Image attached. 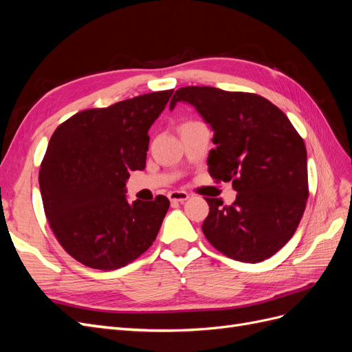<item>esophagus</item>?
<instances>
[{
  "mask_svg": "<svg viewBox=\"0 0 352 352\" xmlns=\"http://www.w3.org/2000/svg\"><path fill=\"white\" fill-rule=\"evenodd\" d=\"M189 198V194L185 190H172L168 192V199L172 202H185Z\"/></svg>",
  "mask_w": 352,
  "mask_h": 352,
  "instance_id": "esophagus-1",
  "label": "esophagus"
}]
</instances>
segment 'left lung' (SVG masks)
Masks as SVG:
<instances>
[{
  "label": "left lung",
  "instance_id": "left-lung-1",
  "mask_svg": "<svg viewBox=\"0 0 352 352\" xmlns=\"http://www.w3.org/2000/svg\"><path fill=\"white\" fill-rule=\"evenodd\" d=\"M179 101L194 105L214 131L208 173L229 182L236 199L225 206L206 198L210 212L202 223L208 242L226 257L260 263L292 238L308 198L307 150L286 114L269 100L250 92L185 87Z\"/></svg>",
  "mask_w": 352,
  "mask_h": 352
}]
</instances>
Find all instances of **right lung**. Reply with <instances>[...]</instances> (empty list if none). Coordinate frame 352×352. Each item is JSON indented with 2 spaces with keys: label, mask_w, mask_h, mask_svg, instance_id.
<instances>
[{
  "label": "right lung",
  "mask_w": 352,
  "mask_h": 352,
  "mask_svg": "<svg viewBox=\"0 0 352 352\" xmlns=\"http://www.w3.org/2000/svg\"><path fill=\"white\" fill-rule=\"evenodd\" d=\"M172 94L79 111L51 136L39 170L44 211L61 247L87 267H124L157 238L170 201L127 202L126 180L145 168L148 131Z\"/></svg>",
  "instance_id": "right-lung-1"
}]
</instances>
